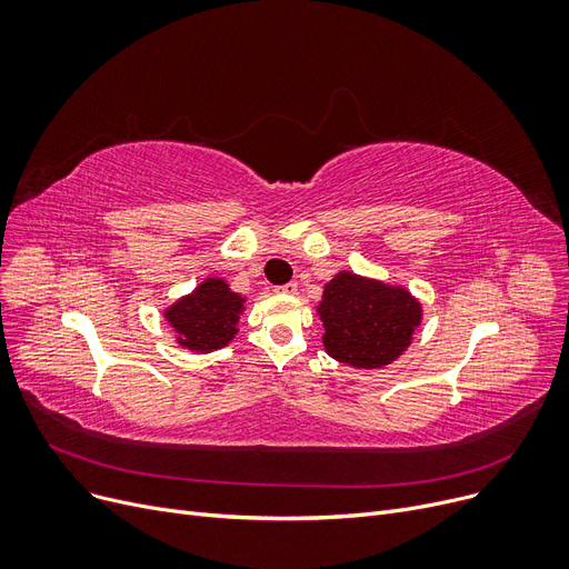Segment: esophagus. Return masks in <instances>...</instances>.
Returning a JSON list of instances; mask_svg holds the SVG:
<instances>
[{"instance_id":"34e87169","label":"esophagus","mask_w":569,"mask_h":569,"mask_svg":"<svg viewBox=\"0 0 569 569\" xmlns=\"http://www.w3.org/2000/svg\"><path fill=\"white\" fill-rule=\"evenodd\" d=\"M274 290H277V292H281V295H295V292H298V283H295V281H288V283H283V286H277Z\"/></svg>"}]
</instances>
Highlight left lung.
Returning a JSON list of instances; mask_svg holds the SVG:
<instances>
[{
  "label": "left lung",
  "mask_w": 569,
  "mask_h": 569,
  "mask_svg": "<svg viewBox=\"0 0 569 569\" xmlns=\"http://www.w3.org/2000/svg\"><path fill=\"white\" fill-rule=\"evenodd\" d=\"M328 353L353 367H381L398 358L421 323V307L402 288L341 271L320 302Z\"/></svg>",
  "instance_id": "obj_1"
}]
</instances>
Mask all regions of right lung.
I'll use <instances>...</instances> for the list:
<instances>
[{
	"label": "right lung",
	"instance_id": "right-lung-1",
	"mask_svg": "<svg viewBox=\"0 0 569 569\" xmlns=\"http://www.w3.org/2000/svg\"><path fill=\"white\" fill-rule=\"evenodd\" d=\"M243 300L226 281L209 279L188 298L167 309V320L179 332V343L197 353L226 346L237 335Z\"/></svg>",
	"mask_w": 569,
	"mask_h": 569
}]
</instances>
